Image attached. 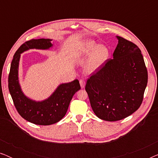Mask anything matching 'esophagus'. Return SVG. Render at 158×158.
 <instances>
[{"label":"esophagus","mask_w":158,"mask_h":158,"mask_svg":"<svg viewBox=\"0 0 158 158\" xmlns=\"http://www.w3.org/2000/svg\"><path fill=\"white\" fill-rule=\"evenodd\" d=\"M80 85H81V88H85V81H84V80H81V81H80Z\"/></svg>","instance_id":"esophagus-1"}]
</instances>
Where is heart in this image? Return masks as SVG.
I'll use <instances>...</instances> for the list:
<instances>
[{"mask_svg":"<svg viewBox=\"0 0 158 158\" xmlns=\"http://www.w3.org/2000/svg\"><path fill=\"white\" fill-rule=\"evenodd\" d=\"M75 54L78 58L89 55L85 63V71L88 74H91L98 70L104 63L109 55V50L105 45H98L94 40H85L80 43Z\"/></svg>","mask_w":158,"mask_h":158,"instance_id":"1","label":"heart"}]
</instances>
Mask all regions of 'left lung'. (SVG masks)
I'll return each instance as SVG.
<instances>
[{"label":"left lung","mask_w":158,"mask_h":158,"mask_svg":"<svg viewBox=\"0 0 158 158\" xmlns=\"http://www.w3.org/2000/svg\"><path fill=\"white\" fill-rule=\"evenodd\" d=\"M113 59L87 81L85 90L90 106L99 118L115 122L139 109L148 84V70L139 47L116 36Z\"/></svg>","instance_id":"left-lung-1"}]
</instances>
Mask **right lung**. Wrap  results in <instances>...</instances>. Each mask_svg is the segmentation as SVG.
Listing matches in <instances>:
<instances>
[{
  "mask_svg": "<svg viewBox=\"0 0 158 158\" xmlns=\"http://www.w3.org/2000/svg\"><path fill=\"white\" fill-rule=\"evenodd\" d=\"M50 39H38L26 42L19 47L13 58L8 75V89L19 114L28 122L37 125L55 124L64 117L73 96L81 89L79 81L61 83L48 98L35 101L23 94L19 83V67L21 54L29 49L48 50L53 44Z\"/></svg>",
  "mask_w": 158,
  "mask_h": 158,
  "instance_id": "right-lung-1",
  "label": "right lung"
}]
</instances>
